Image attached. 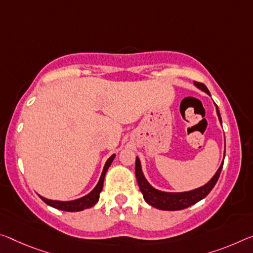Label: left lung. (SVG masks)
I'll use <instances>...</instances> for the list:
<instances>
[{
  "instance_id": "8db88e82",
  "label": "left lung",
  "mask_w": 253,
  "mask_h": 253,
  "mask_svg": "<svg viewBox=\"0 0 253 253\" xmlns=\"http://www.w3.org/2000/svg\"><path fill=\"white\" fill-rule=\"evenodd\" d=\"M194 84L195 86L198 87L199 90H202L208 95H211L210 91H208L205 84L199 83V82H194ZM214 105L216 107V114L218 116L219 123L222 124V118H220L218 107L216 106V103H214ZM224 158H225V151H224ZM223 163L224 161H222V163H220L218 170L216 171V173L213 175V178H211L206 184H204V186L199 188H196V189H192L189 191H182V192L162 191V190L156 189V188L152 186V184L147 181L145 175L143 173L141 160H139L138 156H136L135 174H136V179H137L139 189H141L143 197L148 205L162 211H181V210H184V208L194 205L196 203H198L199 200L204 199L208 194H210L211 190L213 189L219 178L220 171H222V168H223Z\"/></svg>"
}]
</instances>
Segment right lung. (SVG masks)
<instances>
[{
    "mask_svg": "<svg viewBox=\"0 0 253 253\" xmlns=\"http://www.w3.org/2000/svg\"><path fill=\"white\" fill-rule=\"evenodd\" d=\"M115 156H116V154H112L110 158L107 160L105 167H103L101 177H100L97 186L93 188V190L90 191L87 195L83 196V197L79 198V199H74V200H67V202H63V200L48 199V198L42 197V196H40V195H39V197L42 198V202H45L47 205H49L54 208H57V210L65 211H81L84 210H87V208H90L92 206H94L95 204L98 203L100 192H101V190H102L103 180H105L107 170L109 169V167L111 166L112 161H114Z\"/></svg>",
    "mask_w": 253,
    "mask_h": 253,
    "instance_id": "1",
    "label": "right lung"
}]
</instances>
